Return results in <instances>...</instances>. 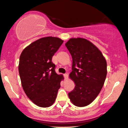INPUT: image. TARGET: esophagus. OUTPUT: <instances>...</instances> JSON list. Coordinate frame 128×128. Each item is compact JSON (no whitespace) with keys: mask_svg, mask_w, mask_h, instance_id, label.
Here are the masks:
<instances>
[{"mask_svg":"<svg viewBox=\"0 0 128 128\" xmlns=\"http://www.w3.org/2000/svg\"><path fill=\"white\" fill-rule=\"evenodd\" d=\"M64 78H65V80H67L68 77V74L67 73L65 74H64Z\"/></svg>","mask_w":128,"mask_h":128,"instance_id":"1","label":"esophagus"}]
</instances>
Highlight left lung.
<instances>
[{
  "mask_svg": "<svg viewBox=\"0 0 128 128\" xmlns=\"http://www.w3.org/2000/svg\"><path fill=\"white\" fill-rule=\"evenodd\" d=\"M66 46L72 58L69 77L75 83L68 97L75 106H86L94 100L104 85L106 60L98 48L86 39L70 38Z\"/></svg>",
  "mask_w": 128,
  "mask_h": 128,
  "instance_id": "8db88e82",
  "label": "left lung"
}]
</instances>
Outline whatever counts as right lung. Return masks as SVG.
I'll use <instances>...</instances> for the list:
<instances>
[{
    "label": "right lung",
    "mask_w": 128,
    "mask_h": 128,
    "mask_svg": "<svg viewBox=\"0 0 128 128\" xmlns=\"http://www.w3.org/2000/svg\"><path fill=\"white\" fill-rule=\"evenodd\" d=\"M64 41L57 37L41 38L21 53L18 70L22 88L28 98L39 107L48 108L56 101L62 74L55 72L52 58Z\"/></svg>",
    "instance_id": "add662e5"
}]
</instances>
